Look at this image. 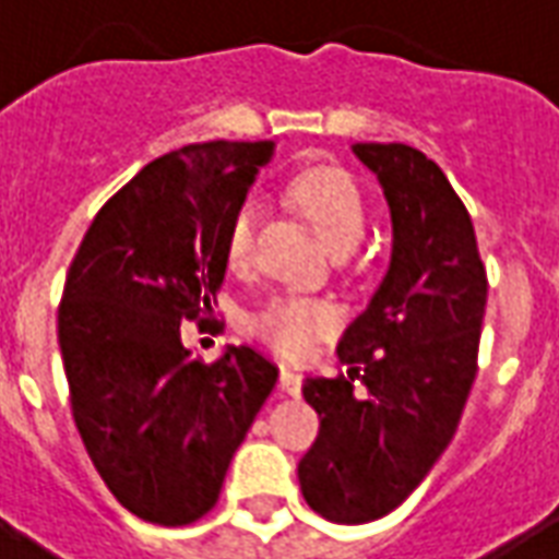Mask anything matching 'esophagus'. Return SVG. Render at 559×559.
<instances>
[{
    "mask_svg": "<svg viewBox=\"0 0 559 559\" xmlns=\"http://www.w3.org/2000/svg\"><path fill=\"white\" fill-rule=\"evenodd\" d=\"M278 386L284 395H302V374H296L290 368H281V377H278Z\"/></svg>",
    "mask_w": 559,
    "mask_h": 559,
    "instance_id": "1",
    "label": "esophagus"
}]
</instances>
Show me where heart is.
I'll use <instances>...</instances> for the list:
<instances>
[{"label": "heart", "mask_w": 559, "mask_h": 559, "mask_svg": "<svg viewBox=\"0 0 559 559\" xmlns=\"http://www.w3.org/2000/svg\"><path fill=\"white\" fill-rule=\"evenodd\" d=\"M296 206L311 221L320 242L329 251L356 248L365 233V203L359 188L350 176L335 167H314L302 173L290 188ZM257 206L254 200H245L236 209L227 230V257L230 263H245L254 245ZM335 308L320 299H275L254 317V332L269 347L287 359H302L314 347L317 338L335 329Z\"/></svg>", "instance_id": "heart-1"}]
</instances>
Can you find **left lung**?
<instances>
[{"label": "left lung", "instance_id": "left-lung-1", "mask_svg": "<svg viewBox=\"0 0 559 559\" xmlns=\"http://www.w3.org/2000/svg\"><path fill=\"white\" fill-rule=\"evenodd\" d=\"M353 155L383 188L392 260L338 344L347 374L302 386L320 433L299 485L335 524L389 515L443 455L476 380L488 299L473 221L443 170L404 143H356Z\"/></svg>", "mask_w": 559, "mask_h": 559}]
</instances>
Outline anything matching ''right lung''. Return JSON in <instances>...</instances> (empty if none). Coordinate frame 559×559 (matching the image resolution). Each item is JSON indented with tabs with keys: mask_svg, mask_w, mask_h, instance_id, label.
<instances>
[{
	"mask_svg": "<svg viewBox=\"0 0 559 559\" xmlns=\"http://www.w3.org/2000/svg\"><path fill=\"white\" fill-rule=\"evenodd\" d=\"M272 152V140H212L160 155L104 203L68 269L71 413L104 485L152 524L182 527L215 506L278 380L251 347L203 365L179 332L212 317L230 221Z\"/></svg>",
	"mask_w": 559,
	"mask_h": 559,
	"instance_id": "1",
	"label": "right lung"
}]
</instances>
